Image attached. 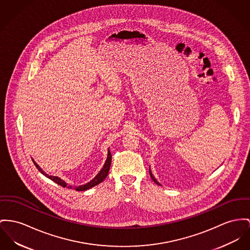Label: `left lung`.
I'll list each match as a JSON object with an SVG mask.
<instances>
[{"instance_id": "left-lung-1", "label": "left lung", "mask_w": 250, "mask_h": 250, "mask_svg": "<svg viewBox=\"0 0 250 250\" xmlns=\"http://www.w3.org/2000/svg\"><path fill=\"white\" fill-rule=\"evenodd\" d=\"M149 171H150V177H151V179H152V181L154 182L155 184H157V185H159V186H161V184L159 183L155 178H154V176L152 175V173H151V170H150V167H149Z\"/></svg>"}]
</instances>
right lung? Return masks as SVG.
Returning <instances> with one entry per match:
<instances>
[{
    "label": "right lung",
    "mask_w": 250,
    "mask_h": 250,
    "mask_svg": "<svg viewBox=\"0 0 250 250\" xmlns=\"http://www.w3.org/2000/svg\"><path fill=\"white\" fill-rule=\"evenodd\" d=\"M32 160H33V159H32ZM111 162H112V154H111V152H110V150H108V154H107L106 161H105L104 165L102 167V168L100 169V172H99L90 182L84 184V185H81V186H74V187H73V186H71V185H68L65 181H63L62 179H61V178L58 177V176H53V175L47 174V173L44 172V170H42V168L39 166L33 160L34 165L36 166V167H37L44 176H46L47 178H49L52 181H54L55 183H57L58 185L63 187V188H73V189H76V190H78V191L87 190V189H89V188H93V187H95V186H97V185L101 183V182L107 177V175H108V173H109V169H110V167H111Z\"/></svg>",
    "instance_id": "1"
}]
</instances>
